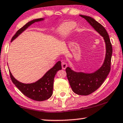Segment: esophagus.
<instances>
[{
	"label": "esophagus",
	"instance_id": "1",
	"mask_svg": "<svg viewBox=\"0 0 123 123\" xmlns=\"http://www.w3.org/2000/svg\"><path fill=\"white\" fill-rule=\"evenodd\" d=\"M61 65H62V69H65L67 67V63L65 62H62Z\"/></svg>",
	"mask_w": 123,
	"mask_h": 123
}]
</instances>
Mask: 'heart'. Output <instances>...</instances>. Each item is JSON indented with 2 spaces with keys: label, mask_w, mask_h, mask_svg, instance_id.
Segmentation results:
<instances>
[{
  "label": "heart",
  "mask_w": 123,
  "mask_h": 123,
  "mask_svg": "<svg viewBox=\"0 0 123 123\" xmlns=\"http://www.w3.org/2000/svg\"><path fill=\"white\" fill-rule=\"evenodd\" d=\"M76 24L74 22H67L64 23L58 29L59 36L62 39H65L73 29L76 27Z\"/></svg>",
  "instance_id": "b5f03b06"
}]
</instances>
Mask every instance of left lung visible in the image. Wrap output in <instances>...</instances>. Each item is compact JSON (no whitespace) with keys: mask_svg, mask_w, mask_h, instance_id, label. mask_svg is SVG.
<instances>
[{"mask_svg":"<svg viewBox=\"0 0 123 123\" xmlns=\"http://www.w3.org/2000/svg\"><path fill=\"white\" fill-rule=\"evenodd\" d=\"M80 15L85 19L94 30L103 37L106 47L105 57L104 63L100 68L94 72L92 73L77 72L68 67L66 69L68 80L73 92L78 95L87 96L99 88L107 77L111 71L113 49L108 34L105 28L90 16L83 15Z\"/></svg>","mask_w":123,"mask_h":123,"instance_id":"8db88e82","label":"left lung"}]
</instances>
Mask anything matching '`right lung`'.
<instances>
[{
    "mask_svg": "<svg viewBox=\"0 0 123 123\" xmlns=\"http://www.w3.org/2000/svg\"><path fill=\"white\" fill-rule=\"evenodd\" d=\"M43 20V18L34 19L29 21L17 31L12 38V42L24 31L35 22ZM62 69L61 61H58L55 65L49 70L44 76L35 83L25 84L16 80L9 71L10 76L13 83L24 95L36 101H43L50 98L52 94L54 77L58 71Z\"/></svg>",
    "mask_w": 123,
    "mask_h": 123,
    "instance_id": "add662e5",
    "label": "right lung"
}]
</instances>
